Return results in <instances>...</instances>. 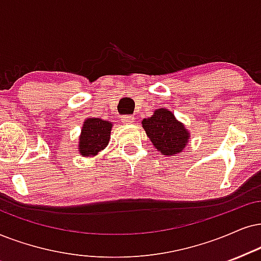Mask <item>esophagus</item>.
<instances>
[{
	"mask_svg": "<svg viewBox=\"0 0 261 261\" xmlns=\"http://www.w3.org/2000/svg\"><path fill=\"white\" fill-rule=\"evenodd\" d=\"M121 121H123L124 124H134L135 118L134 115H123V117H121Z\"/></svg>",
	"mask_w": 261,
	"mask_h": 261,
	"instance_id": "esophagus-1",
	"label": "esophagus"
}]
</instances>
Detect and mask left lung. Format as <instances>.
Listing matches in <instances>:
<instances>
[{
    "label": "left lung",
    "instance_id": "obj_1",
    "mask_svg": "<svg viewBox=\"0 0 261 261\" xmlns=\"http://www.w3.org/2000/svg\"><path fill=\"white\" fill-rule=\"evenodd\" d=\"M142 127L154 148L165 156L182 153L188 146L190 133L182 121L167 108H158L151 117L142 120Z\"/></svg>",
    "mask_w": 261,
    "mask_h": 261
}]
</instances>
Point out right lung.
<instances>
[{"label":"right lung","mask_w":261,"mask_h":261,"mask_svg":"<svg viewBox=\"0 0 261 261\" xmlns=\"http://www.w3.org/2000/svg\"><path fill=\"white\" fill-rule=\"evenodd\" d=\"M113 124L100 118H87L79 135L78 151L83 156H96L108 146Z\"/></svg>","instance_id":"obj_1"}]
</instances>
